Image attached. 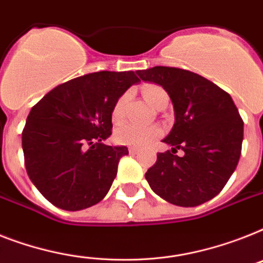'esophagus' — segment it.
I'll return each mask as SVG.
<instances>
[{
  "mask_svg": "<svg viewBox=\"0 0 263 263\" xmlns=\"http://www.w3.org/2000/svg\"><path fill=\"white\" fill-rule=\"evenodd\" d=\"M128 151H129V154H131V155H136V154H139V148H136V147H129V148H128Z\"/></svg>",
  "mask_w": 263,
  "mask_h": 263,
  "instance_id": "obj_1",
  "label": "esophagus"
}]
</instances>
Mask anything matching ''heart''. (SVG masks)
<instances>
[{
  "label": "heart",
  "instance_id": "b5f03b06",
  "mask_svg": "<svg viewBox=\"0 0 263 263\" xmlns=\"http://www.w3.org/2000/svg\"><path fill=\"white\" fill-rule=\"evenodd\" d=\"M143 96L147 104L153 106L154 109H157L163 104L168 102V96L161 86L157 85H147L143 89ZM127 100V95H123L116 104L113 105L112 109V119L113 121H119L123 115V106ZM162 131L158 127H140L135 124H121L120 127L116 128L115 131V140L119 144L124 146H134V147H146L155 142Z\"/></svg>",
  "mask_w": 263,
  "mask_h": 263
}]
</instances>
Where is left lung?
I'll return each instance as SVG.
<instances>
[{
  "label": "left lung",
  "mask_w": 263,
  "mask_h": 263,
  "mask_svg": "<svg viewBox=\"0 0 263 263\" xmlns=\"http://www.w3.org/2000/svg\"><path fill=\"white\" fill-rule=\"evenodd\" d=\"M140 80L167 91L174 125L163 139L172 150L159 153L146 173L155 193L180 206H197L220 193L238 166L243 121L231 96L204 77L177 67L138 70ZM184 151L182 157L175 155Z\"/></svg>",
  "instance_id": "obj_1"
}]
</instances>
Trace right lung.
I'll list each match as a JSON object with an SVG mask.
<instances>
[{
	"mask_svg": "<svg viewBox=\"0 0 263 263\" xmlns=\"http://www.w3.org/2000/svg\"><path fill=\"white\" fill-rule=\"evenodd\" d=\"M140 82L134 71H98L47 93L31 109L23 131L25 168L32 183L55 206L81 211L105 197L125 146L104 144L113 105Z\"/></svg>",
	"mask_w": 263,
	"mask_h": 263,
	"instance_id": "add662e5",
	"label": "right lung"
}]
</instances>
